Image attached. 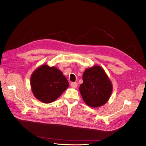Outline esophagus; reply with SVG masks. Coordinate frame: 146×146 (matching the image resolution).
<instances>
[{
    "label": "esophagus",
    "mask_w": 146,
    "mask_h": 146,
    "mask_svg": "<svg viewBox=\"0 0 146 146\" xmlns=\"http://www.w3.org/2000/svg\"><path fill=\"white\" fill-rule=\"evenodd\" d=\"M77 85H78V84H77L76 82H71V86L74 88H76L77 87Z\"/></svg>",
    "instance_id": "1"
}]
</instances>
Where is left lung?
Returning <instances> with one entry per match:
<instances>
[{
    "label": "left lung",
    "instance_id": "8db88e82",
    "mask_svg": "<svg viewBox=\"0 0 146 146\" xmlns=\"http://www.w3.org/2000/svg\"><path fill=\"white\" fill-rule=\"evenodd\" d=\"M80 92L83 100L90 107L104 105L112 93L113 85L103 68L95 65L85 70Z\"/></svg>",
    "mask_w": 146,
    "mask_h": 146
}]
</instances>
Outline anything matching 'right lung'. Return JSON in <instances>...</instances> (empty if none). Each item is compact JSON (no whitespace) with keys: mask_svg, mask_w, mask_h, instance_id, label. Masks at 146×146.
Segmentation results:
<instances>
[{"mask_svg":"<svg viewBox=\"0 0 146 146\" xmlns=\"http://www.w3.org/2000/svg\"><path fill=\"white\" fill-rule=\"evenodd\" d=\"M31 86L34 96L48 104L59 98L69 86V83L56 67L44 64L32 73Z\"/></svg>","mask_w":146,"mask_h":146,"instance_id":"obj_1","label":"right lung"}]
</instances>
